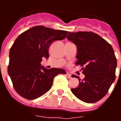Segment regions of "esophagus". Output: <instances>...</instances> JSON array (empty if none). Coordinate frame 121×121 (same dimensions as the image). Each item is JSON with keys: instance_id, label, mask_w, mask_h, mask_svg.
Wrapping results in <instances>:
<instances>
[{"instance_id": "esophagus-1", "label": "esophagus", "mask_w": 121, "mask_h": 121, "mask_svg": "<svg viewBox=\"0 0 121 121\" xmlns=\"http://www.w3.org/2000/svg\"><path fill=\"white\" fill-rule=\"evenodd\" d=\"M66 76H67V77L68 78V79H70V78H71V75L70 73H67Z\"/></svg>"}]
</instances>
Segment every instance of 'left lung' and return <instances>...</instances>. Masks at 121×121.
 <instances>
[{"mask_svg": "<svg viewBox=\"0 0 121 121\" xmlns=\"http://www.w3.org/2000/svg\"><path fill=\"white\" fill-rule=\"evenodd\" d=\"M67 39L77 47L76 65L83 67L85 78L79 79L78 87L71 89L76 97L86 103L103 98L115 80L117 60L112 45L96 33L68 32Z\"/></svg>", "mask_w": 121, "mask_h": 121, "instance_id": "obj_1", "label": "left lung"}]
</instances>
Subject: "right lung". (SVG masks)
<instances>
[{
	"label": "right lung",
	"instance_id": "1",
	"mask_svg": "<svg viewBox=\"0 0 121 121\" xmlns=\"http://www.w3.org/2000/svg\"><path fill=\"white\" fill-rule=\"evenodd\" d=\"M67 33L36 26L17 37L9 50L8 73L20 96L28 100L37 99L50 90L56 76L66 74L62 68H44L40 62L42 57L48 58L51 43L64 39Z\"/></svg>",
	"mask_w": 121,
	"mask_h": 121
}]
</instances>
